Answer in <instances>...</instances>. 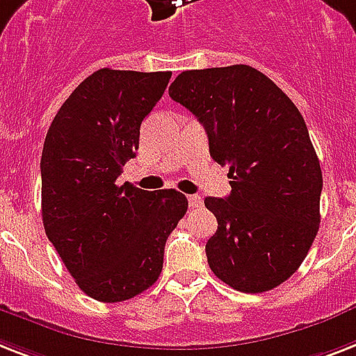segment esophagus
Here are the masks:
<instances>
[{
    "mask_svg": "<svg viewBox=\"0 0 356 356\" xmlns=\"http://www.w3.org/2000/svg\"><path fill=\"white\" fill-rule=\"evenodd\" d=\"M203 204V199L199 195H188V207L190 208H199Z\"/></svg>",
    "mask_w": 356,
    "mask_h": 356,
    "instance_id": "34e87169",
    "label": "esophagus"
}]
</instances>
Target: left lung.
Listing matches in <instances>:
<instances>
[{
	"label": "left lung",
	"mask_w": 356,
	"mask_h": 356,
	"mask_svg": "<svg viewBox=\"0 0 356 356\" xmlns=\"http://www.w3.org/2000/svg\"><path fill=\"white\" fill-rule=\"evenodd\" d=\"M170 97L197 117L232 192L207 197L218 219L207 243L212 273L241 293L293 276L320 225L322 170L302 113L250 65L183 71Z\"/></svg>",
	"instance_id": "8db88e82"
}]
</instances>
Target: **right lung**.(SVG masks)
<instances>
[{"label":"right lung","mask_w":356,"mask_h":356,"mask_svg":"<svg viewBox=\"0 0 356 356\" xmlns=\"http://www.w3.org/2000/svg\"><path fill=\"white\" fill-rule=\"evenodd\" d=\"M170 78V71L98 69L63 102L43 143L45 234L78 287L98 302L152 287L166 239L186 213V197L173 188L117 184Z\"/></svg>","instance_id":"right-lung-1"}]
</instances>
